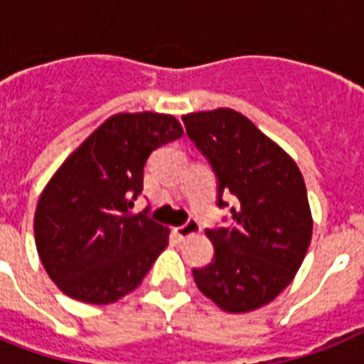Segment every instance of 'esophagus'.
<instances>
[{"mask_svg":"<svg viewBox=\"0 0 364 364\" xmlns=\"http://www.w3.org/2000/svg\"><path fill=\"white\" fill-rule=\"evenodd\" d=\"M173 232H176V236L179 240H185V238H188V236H193V234H198L200 232V225H198V221H196V219H188L185 225L177 227Z\"/></svg>","mask_w":364,"mask_h":364,"instance_id":"esophagus-1","label":"esophagus"}]
</instances>
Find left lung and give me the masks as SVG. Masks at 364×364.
Returning a JSON list of instances; mask_svg holds the SVG:
<instances>
[{"instance_id":"left-lung-1","label":"left lung","mask_w":364,"mask_h":364,"mask_svg":"<svg viewBox=\"0 0 364 364\" xmlns=\"http://www.w3.org/2000/svg\"><path fill=\"white\" fill-rule=\"evenodd\" d=\"M188 139L217 177V205L232 198V227L208 228L213 260L193 268L202 293L230 314L268 304L293 282L311 240V213L299 166L234 109L183 117Z\"/></svg>"}]
</instances>
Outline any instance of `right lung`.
Returning a JSON list of instances; mask_svg holds the SVG:
<instances>
[{"mask_svg":"<svg viewBox=\"0 0 364 364\" xmlns=\"http://www.w3.org/2000/svg\"><path fill=\"white\" fill-rule=\"evenodd\" d=\"M183 136L160 113H119L68 156L37 202L36 245L60 291L111 304L141 283L168 245V228L130 213L154 149Z\"/></svg>","mask_w":364,"mask_h":364,"instance_id":"add662e5","label":"right lung"}]
</instances>
